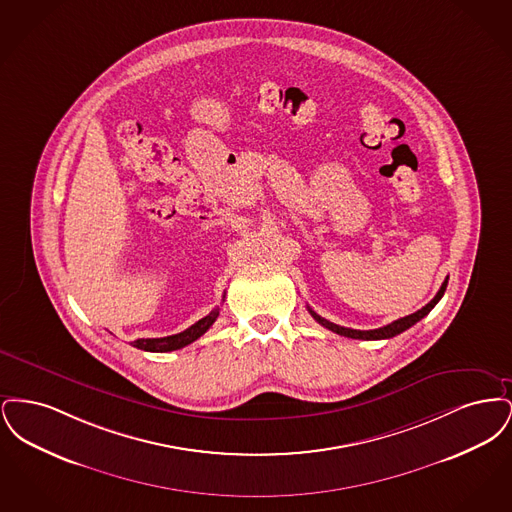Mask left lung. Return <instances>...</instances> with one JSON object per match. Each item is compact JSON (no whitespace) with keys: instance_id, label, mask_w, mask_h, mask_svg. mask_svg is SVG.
Here are the masks:
<instances>
[{"instance_id":"1","label":"left lung","mask_w":512,"mask_h":512,"mask_svg":"<svg viewBox=\"0 0 512 512\" xmlns=\"http://www.w3.org/2000/svg\"><path fill=\"white\" fill-rule=\"evenodd\" d=\"M447 280H449V278H445V282L441 284V288H439V292L436 293V297H434L428 305H424L420 311H416V313L409 315V317L393 320L388 326H382V328H376V330H353V328H343V326H338V324H334V322L320 317L311 307H309V313L313 315V318L317 320L318 324H322L324 328H328V330H332V332H336V334H340V336H345V338H353V340H390L393 336H397V334L405 332L407 328H411L420 318L426 317V315L438 305L439 299L443 297L445 288H447Z\"/></svg>"}]
</instances>
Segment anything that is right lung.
Segmentation results:
<instances>
[{
	"label": "right lung",
	"mask_w": 512,
	"mask_h": 512,
	"mask_svg": "<svg viewBox=\"0 0 512 512\" xmlns=\"http://www.w3.org/2000/svg\"><path fill=\"white\" fill-rule=\"evenodd\" d=\"M224 301V297H222ZM219 317V307L213 309L207 317L197 320L195 324H192L190 328H186L184 332L180 334H174V336H167V338H147V340H136L132 341L134 347L138 349H144V351H151V353H167V351H176V349H182L186 345H190L192 341L201 338L211 326L213 322Z\"/></svg>",
	"instance_id": "right-lung-1"
}]
</instances>
